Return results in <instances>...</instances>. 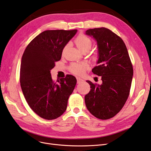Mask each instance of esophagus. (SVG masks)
Instances as JSON below:
<instances>
[{"label": "esophagus", "mask_w": 151, "mask_h": 151, "mask_svg": "<svg viewBox=\"0 0 151 151\" xmlns=\"http://www.w3.org/2000/svg\"><path fill=\"white\" fill-rule=\"evenodd\" d=\"M76 80H77V83H81L83 81V80L81 78H80V77H77Z\"/></svg>", "instance_id": "esophagus-1"}]
</instances>
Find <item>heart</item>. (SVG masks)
<instances>
[{
	"mask_svg": "<svg viewBox=\"0 0 151 151\" xmlns=\"http://www.w3.org/2000/svg\"><path fill=\"white\" fill-rule=\"evenodd\" d=\"M75 42L77 47L82 52H88L92 46V41L88 36L81 34L76 37ZM67 48V45L64 46L63 52ZM88 68L86 63H72L69 67V69L72 73L76 75H82Z\"/></svg>",
	"mask_w": 151,
	"mask_h": 151,
	"instance_id": "obj_1",
	"label": "heart"
}]
</instances>
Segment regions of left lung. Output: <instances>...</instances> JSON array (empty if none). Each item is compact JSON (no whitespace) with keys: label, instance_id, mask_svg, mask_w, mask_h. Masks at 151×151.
<instances>
[{"label":"left lung","instance_id":"left-lung-1","mask_svg":"<svg viewBox=\"0 0 151 151\" xmlns=\"http://www.w3.org/2000/svg\"><path fill=\"white\" fill-rule=\"evenodd\" d=\"M87 35L97 41L99 64L92 69L101 77L102 84L91 81V91L85 96L87 109L96 118L106 120L117 114L129 95L133 75L132 63L123 40L105 27L87 30Z\"/></svg>","mask_w":151,"mask_h":151}]
</instances>
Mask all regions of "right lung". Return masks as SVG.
I'll list each match as a JSON object with an SVG mask.
<instances>
[{"instance_id": "add662e5", "label": "right lung", "mask_w": 151, "mask_h": 151, "mask_svg": "<svg viewBox=\"0 0 151 151\" xmlns=\"http://www.w3.org/2000/svg\"><path fill=\"white\" fill-rule=\"evenodd\" d=\"M77 30H48L30 42L22 58L20 82L28 105L40 117L53 120L67 109L68 101L74 90L76 79L67 75L57 82L50 70L61 59L64 46Z\"/></svg>"}]
</instances>
